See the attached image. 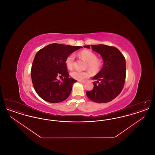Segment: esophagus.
I'll return each instance as SVG.
<instances>
[{
  "instance_id": "esophagus-1",
  "label": "esophagus",
  "mask_w": 155,
  "mask_h": 155,
  "mask_svg": "<svg viewBox=\"0 0 155 155\" xmlns=\"http://www.w3.org/2000/svg\"><path fill=\"white\" fill-rule=\"evenodd\" d=\"M79 82H80V83H82V84H85L86 83V81H78Z\"/></svg>"
}]
</instances>
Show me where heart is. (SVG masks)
Returning <instances> with one entry per match:
<instances>
[{
    "instance_id": "heart-1",
    "label": "heart",
    "mask_w": 155,
    "mask_h": 155,
    "mask_svg": "<svg viewBox=\"0 0 155 155\" xmlns=\"http://www.w3.org/2000/svg\"><path fill=\"white\" fill-rule=\"evenodd\" d=\"M79 55L81 58L87 62V67L92 73H96L100 70L102 65V61L99 59H97L95 53L88 50H83L79 53ZM74 59L75 56L74 54H71L66 59L65 63L67 68L68 70L73 69ZM70 75L75 80H83L84 79L88 77L90 75V73L88 71H74L70 73Z\"/></svg>"
}]
</instances>
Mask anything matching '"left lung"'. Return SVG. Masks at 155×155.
I'll return each mask as SVG.
<instances>
[{
    "mask_svg": "<svg viewBox=\"0 0 155 155\" xmlns=\"http://www.w3.org/2000/svg\"><path fill=\"white\" fill-rule=\"evenodd\" d=\"M90 49V46H84ZM93 51L102 58L101 70L94 77V88L86 92L89 99L97 103H107L116 97L124 85L126 66L124 56L117 48L106 45H91Z\"/></svg>",
    "mask_w": 155,
    "mask_h": 155,
    "instance_id": "1",
    "label": "left lung"
}]
</instances>
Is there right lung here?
I'll return each mask as SVG.
<instances>
[{
	"mask_svg": "<svg viewBox=\"0 0 155 155\" xmlns=\"http://www.w3.org/2000/svg\"><path fill=\"white\" fill-rule=\"evenodd\" d=\"M82 46L52 44L37 52L31 67V76L37 94L50 103L65 101L77 81L69 78L65 61ZM64 77L60 81L57 78Z\"/></svg>",
	"mask_w": 155,
	"mask_h": 155,
	"instance_id": "1",
	"label": "right lung"
}]
</instances>
